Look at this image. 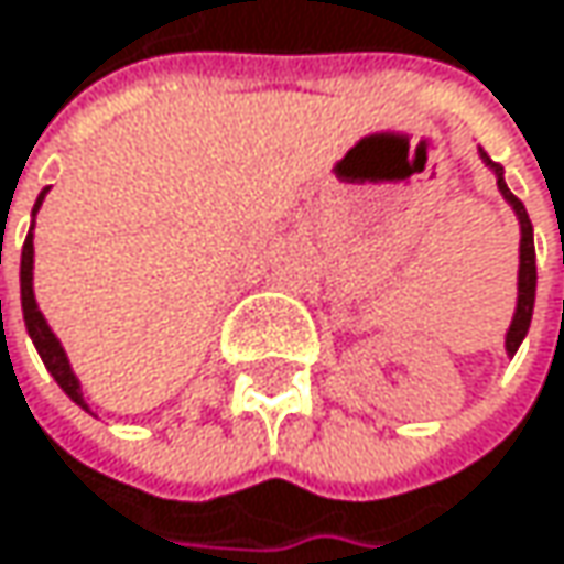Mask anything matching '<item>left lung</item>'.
<instances>
[{"instance_id":"1","label":"left lung","mask_w":564,"mask_h":564,"mask_svg":"<svg viewBox=\"0 0 564 564\" xmlns=\"http://www.w3.org/2000/svg\"><path fill=\"white\" fill-rule=\"evenodd\" d=\"M479 153H482V160L496 170V183H499L502 196L509 199V206L516 209L519 226H522V242H519V305H516V318H512V325H509V332H506V351L516 355V348L522 345V338H525V332H529L532 305H535V239H532V223H529V213H525L522 199H519V196L506 186V180H502V166L492 163L486 150H479Z\"/></svg>"}]
</instances>
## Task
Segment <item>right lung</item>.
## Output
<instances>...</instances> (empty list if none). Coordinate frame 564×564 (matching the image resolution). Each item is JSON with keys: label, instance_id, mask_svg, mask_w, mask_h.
Wrapping results in <instances>:
<instances>
[{"label": "right lung", "instance_id": "obj_1", "mask_svg": "<svg viewBox=\"0 0 564 564\" xmlns=\"http://www.w3.org/2000/svg\"><path fill=\"white\" fill-rule=\"evenodd\" d=\"M42 199H45V189L39 193L35 209L42 206ZM35 209H32V216H35ZM32 226H35V223H32ZM19 279H22V315H25V328H29V335H32V341H35V348H39L45 368L52 371V378L58 381V388H62L75 404H82V408L88 411V404H85V398H82V384H78V378L72 375V365H68V358H65V348H62V341L52 335L45 315H42L39 305H35V292H32V229H29L25 246H22V272H19Z\"/></svg>", "mask_w": 564, "mask_h": 564}]
</instances>
